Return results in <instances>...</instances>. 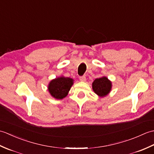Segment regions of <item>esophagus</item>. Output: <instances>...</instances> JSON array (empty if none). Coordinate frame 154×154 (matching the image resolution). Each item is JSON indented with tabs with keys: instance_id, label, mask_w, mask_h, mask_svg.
I'll use <instances>...</instances> for the list:
<instances>
[{
	"instance_id": "esophagus-1",
	"label": "esophagus",
	"mask_w": 154,
	"mask_h": 154,
	"mask_svg": "<svg viewBox=\"0 0 154 154\" xmlns=\"http://www.w3.org/2000/svg\"><path fill=\"white\" fill-rule=\"evenodd\" d=\"M79 80L81 81H82V82H85V81H86V77H85V76L80 77H79Z\"/></svg>"
}]
</instances>
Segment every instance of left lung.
Instances as JSON below:
<instances>
[{"mask_svg": "<svg viewBox=\"0 0 154 154\" xmlns=\"http://www.w3.org/2000/svg\"><path fill=\"white\" fill-rule=\"evenodd\" d=\"M112 82L105 76L94 79L92 88L94 93L101 98L108 95L112 89Z\"/></svg>", "mask_w": 154, "mask_h": 154, "instance_id": "1", "label": "left lung"}]
</instances>
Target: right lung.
Segmentation results:
<instances>
[{
	"label": "right lung",
	"instance_id": "1",
	"mask_svg": "<svg viewBox=\"0 0 154 154\" xmlns=\"http://www.w3.org/2000/svg\"><path fill=\"white\" fill-rule=\"evenodd\" d=\"M74 80L70 77L63 75L50 81L48 84V90L52 97L55 99H63L67 97L71 87L73 85Z\"/></svg>",
	"mask_w": 154,
	"mask_h": 154
}]
</instances>
